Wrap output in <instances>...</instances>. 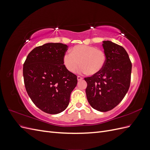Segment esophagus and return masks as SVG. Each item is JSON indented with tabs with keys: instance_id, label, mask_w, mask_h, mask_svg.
<instances>
[{
	"instance_id": "obj_1",
	"label": "esophagus",
	"mask_w": 150,
	"mask_h": 150,
	"mask_svg": "<svg viewBox=\"0 0 150 150\" xmlns=\"http://www.w3.org/2000/svg\"><path fill=\"white\" fill-rule=\"evenodd\" d=\"M82 79H83V77H81L80 76H78V81H81V80H82Z\"/></svg>"
}]
</instances>
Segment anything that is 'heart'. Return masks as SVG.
<instances>
[{"label":"heart","instance_id":"b5f03b06","mask_svg":"<svg viewBox=\"0 0 150 150\" xmlns=\"http://www.w3.org/2000/svg\"><path fill=\"white\" fill-rule=\"evenodd\" d=\"M106 54L103 50L87 45H78L66 52L63 57V63L71 72H75L80 65L82 73L94 75L100 72L106 64Z\"/></svg>","mask_w":150,"mask_h":150}]
</instances>
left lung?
Wrapping results in <instances>:
<instances>
[{
  "mask_svg": "<svg viewBox=\"0 0 150 150\" xmlns=\"http://www.w3.org/2000/svg\"><path fill=\"white\" fill-rule=\"evenodd\" d=\"M107 60L98 74L85 78L86 97L89 104L99 111L112 110L124 98L130 86L132 64L126 50L111 41H103Z\"/></svg>",
  "mask_w": 150,
  "mask_h": 150,
  "instance_id": "1",
  "label": "left lung"
}]
</instances>
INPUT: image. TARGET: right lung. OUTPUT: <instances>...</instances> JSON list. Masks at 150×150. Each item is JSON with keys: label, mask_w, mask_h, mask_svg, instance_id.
<instances>
[{"label": "right lung", "mask_w": 150, "mask_h": 150, "mask_svg": "<svg viewBox=\"0 0 150 150\" xmlns=\"http://www.w3.org/2000/svg\"><path fill=\"white\" fill-rule=\"evenodd\" d=\"M67 47L62 43L45 44L35 47L24 63L26 91L35 105L48 114L66 110L78 83L77 76L63 63Z\"/></svg>", "instance_id": "add662e5"}]
</instances>
